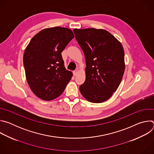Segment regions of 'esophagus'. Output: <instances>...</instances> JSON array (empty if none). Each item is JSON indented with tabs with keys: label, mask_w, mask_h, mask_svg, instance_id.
<instances>
[{
	"label": "esophagus",
	"mask_w": 154,
	"mask_h": 154,
	"mask_svg": "<svg viewBox=\"0 0 154 154\" xmlns=\"http://www.w3.org/2000/svg\"><path fill=\"white\" fill-rule=\"evenodd\" d=\"M77 72H78V71L76 69V70H75V71H73V74H74V75H76L77 74Z\"/></svg>",
	"instance_id": "34e87169"
}]
</instances>
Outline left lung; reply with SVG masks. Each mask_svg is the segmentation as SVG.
Wrapping results in <instances>:
<instances>
[{"instance_id":"left-lung-1","label":"left lung","mask_w":154,"mask_h":154,"mask_svg":"<svg viewBox=\"0 0 154 154\" xmlns=\"http://www.w3.org/2000/svg\"><path fill=\"white\" fill-rule=\"evenodd\" d=\"M73 31L86 65V79L80 86V91L91 102H105L116 91L124 75L122 46L105 30L90 28Z\"/></svg>"}]
</instances>
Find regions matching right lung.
<instances>
[{
  "label": "right lung",
  "mask_w": 154,
  "mask_h": 154,
  "mask_svg": "<svg viewBox=\"0 0 154 154\" xmlns=\"http://www.w3.org/2000/svg\"><path fill=\"white\" fill-rule=\"evenodd\" d=\"M74 37L71 30L56 27L40 31L30 41L24 66L30 89L39 98H57L71 79L72 73L66 69L61 53Z\"/></svg>",
  "instance_id": "1"
}]
</instances>
